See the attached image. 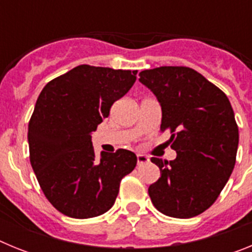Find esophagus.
Instances as JSON below:
<instances>
[{"mask_svg":"<svg viewBox=\"0 0 252 252\" xmlns=\"http://www.w3.org/2000/svg\"><path fill=\"white\" fill-rule=\"evenodd\" d=\"M146 162H149V158L142 155V154H137V164L142 165V164H146Z\"/></svg>","mask_w":252,"mask_h":252,"instance_id":"34e87169","label":"esophagus"}]
</instances>
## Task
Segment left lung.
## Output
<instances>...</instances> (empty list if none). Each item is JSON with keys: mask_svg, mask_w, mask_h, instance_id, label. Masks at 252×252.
<instances>
[{"mask_svg": "<svg viewBox=\"0 0 252 252\" xmlns=\"http://www.w3.org/2000/svg\"><path fill=\"white\" fill-rule=\"evenodd\" d=\"M162 111L160 130L171 133L175 160L151 161L160 169L149 187L162 215L190 218L212 206L230 178L239 146V127L227 95L188 66H159L140 73Z\"/></svg>", "mask_w": 252, "mask_h": 252, "instance_id": "left-lung-1", "label": "left lung"}]
</instances>
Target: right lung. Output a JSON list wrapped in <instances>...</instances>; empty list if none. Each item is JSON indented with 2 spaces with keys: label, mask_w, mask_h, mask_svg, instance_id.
Masks as SVG:
<instances>
[{
  "label": "right lung",
  "mask_w": 252,
  "mask_h": 252,
  "mask_svg": "<svg viewBox=\"0 0 252 252\" xmlns=\"http://www.w3.org/2000/svg\"><path fill=\"white\" fill-rule=\"evenodd\" d=\"M137 70L78 65L49 82L29 121L30 162L46 199L73 218L103 215L116 201L121 179L136 155L119 149L97 159L91 133L115 101L136 81Z\"/></svg>",
  "instance_id": "add662e5"
}]
</instances>
